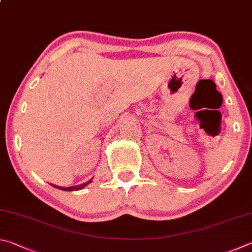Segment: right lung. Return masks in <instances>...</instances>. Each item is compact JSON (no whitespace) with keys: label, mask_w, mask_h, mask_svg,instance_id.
Instances as JSON below:
<instances>
[{"label":"right lung","mask_w":252,"mask_h":252,"mask_svg":"<svg viewBox=\"0 0 252 252\" xmlns=\"http://www.w3.org/2000/svg\"><path fill=\"white\" fill-rule=\"evenodd\" d=\"M93 182V178L88 180V182L84 183V184H81L78 185V186H70V187H61V186H56V185L54 184H51L53 187L54 188H57V189H61V190H64V191H73V190H81V189H83L84 187H86L88 184H91Z\"/></svg>","instance_id":"1"}]
</instances>
